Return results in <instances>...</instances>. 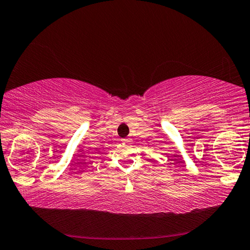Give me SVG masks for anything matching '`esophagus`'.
Listing matches in <instances>:
<instances>
[{
    "label": "esophagus",
    "mask_w": 250,
    "mask_h": 250,
    "mask_svg": "<svg viewBox=\"0 0 250 250\" xmlns=\"http://www.w3.org/2000/svg\"><path fill=\"white\" fill-rule=\"evenodd\" d=\"M123 143H124V144H129L130 142H132V138H123Z\"/></svg>",
    "instance_id": "esophagus-1"
}]
</instances>
